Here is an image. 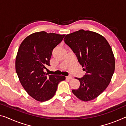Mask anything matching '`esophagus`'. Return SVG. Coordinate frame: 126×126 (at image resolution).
Masks as SVG:
<instances>
[{
  "label": "esophagus",
  "instance_id": "1",
  "mask_svg": "<svg viewBox=\"0 0 126 126\" xmlns=\"http://www.w3.org/2000/svg\"><path fill=\"white\" fill-rule=\"evenodd\" d=\"M66 79H72L73 77H71V76H70H70H68V77H66Z\"/></svg>",
  "mask_w": 126,
  "mask_h": 126
}]
</instances>
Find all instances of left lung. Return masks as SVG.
<instances>
[{"label": "left lung", "mask_w": 126, "mask_h": 126, "mask_svg": "<svg viewBox=\"0 0 126 126\" xmlns=\"http://www.w3.org/2000/svg\"><path fill=\"white\" fill-rule=\"evenodd\" d=\"M64 42L72 49L86 74L75 78L80 86L72 92L84 101L94 100L107 88L115 70V59L111 48L101 35L79 30L67 34Z\"/></svg>", "instance_id": "obj_1"}]
</instances>
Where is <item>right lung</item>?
I'll return each instance as SVG.
<instances>
[{"instance_id": "add662e5", "label": "right lung", "mask_w": 126, "mask_h": 126, "mask_svg": "<svg viewBox=\"0 0 126 126\" xmlns=\"http://www.w3.org/2000/svg\"><path fill=\"white\" fill-rule=\"evenodd\" d=\"M65 35L45 32L30 35L21 43L16 59V71L23 87L39 101H45L55 95L57 86L65 77L48 75L44 69L50 66L52 51Z\"/></svg>"}]
</instances>
